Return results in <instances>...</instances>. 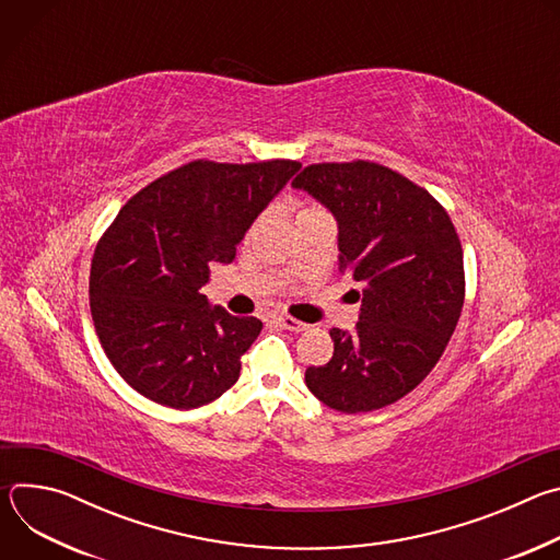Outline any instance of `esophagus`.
<instances>
[{
  "instance_id": "esophagus-1",
  "label": "esophagus",
  "mask_w": 560,
  "mask_h": 560,
  "mask_svg": "<svg viewBox=\"0 0 560 560\" xmlns=\"http://www.w3.org/2000/svg\"><path fill=\"white\" fill-rule=\"evenodd\" d=\"M277 324H279V328L290 330V332H303V330H307V326H305V324L296 322V318H292V316H279V318H277Z\"/></svg>"
}]
</instances>
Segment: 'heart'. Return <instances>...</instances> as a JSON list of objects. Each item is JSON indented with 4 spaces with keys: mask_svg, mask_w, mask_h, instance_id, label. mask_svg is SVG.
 Here are the masks:
<instances>
[{
    "mask_svg": "<svg viewBox=\"0 0 560 560\" xmlns=\"http://www.w3.org/2000/svg\"><path fill=\"white\" fill-rule=\"evenodd\" d=\"M310 210H318V208H314V206H312V208H305L303 212H310Z\"/></svg>",
    "mask_w": 560,
    "mask_h": 560,
    "instance_id": "1",
    "label": "heart"
}]
</instances>
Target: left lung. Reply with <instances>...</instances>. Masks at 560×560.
Segmentation results:
<instances>
[{
    "label": "left lung",
    "instance_id": "8db88e82",
    "mask_svg": "<svg viewBox=\"0 0 560 560\" xmlns=\"http://www.w3.org/2000/svg\"><path fill=\"white\" fill-rule=\"evenodd\" d=\"M339 228V272L361 290L359 324L332 328L335 354L307 368V389L332 410L385 408L412 392L458 324L463 248L445 208L421 186L372 162L314 164L292 182Z\"/></svg>",
    "mask_w": 560,
    "mask_h": 560
}]
</instances>
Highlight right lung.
I'll use <instances>...</instances> for the list:
<instances>
[{
  "mask_svg": "<svg viewBox=\"0 0 560 560\" xmlns=\"http://www.w3.org/2000/svg\"><path fill=\"white\" fill-rule=\"evenodd\" d=\"M299 168L199 159L139 190L104 232L91 314L113 368L141 396L192 410L236 383L264 324L212 307L199 290Z\"/></svg>",
  "mask_w": 560,
  "mask_h": 560,
  "instance_id": "add662e5",
  "label": "right lung"
}]
</instances>
